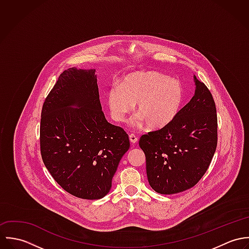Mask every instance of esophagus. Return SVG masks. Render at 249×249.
<instances>
[{
  "mask_svg": "<svg viewBox=\"0 0 249 249\" xmlns=\"http://www.w3.org/2000/svg\"><path fill=\"white\" fill-rule=\"evenodd\" d=\"M129 141L132 143H136L138 141V137L135 135V134H130L129 135Z\"/></svg>",
  "mask_w": 249,
  "mask_h": 249,
  "instance_id": "34e87169",
  "label": "esophagus"
}]
</instances>
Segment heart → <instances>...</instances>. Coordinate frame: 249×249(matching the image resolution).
<instances>
[{
    "label": "heart",
    "mask_w": 249,
    "mask_h": 249,
    "mask_svg": "<svg viewBox=\"0 0 249 249\" xmlns=\"http://www.w3.org/2000/svg\"><path fill=\"white\" fill-rule=\"evenodd\" d=\"M184 100L181 82L152 71H135L113 85L107 92V105L114 121L122 123L135 105L139 114L133 126L144 123L151 129L169 125L178 116Z\"/></svg>",
    "instance_id": "1"
}]
</instances>
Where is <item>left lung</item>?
<instances>
[{
    "label": "left lung",
    "mask_w": 249,
    "mask_h": 249,
    "mask_svg": "<svg viewBox=\"0 0 249 249\" xmlns=\"http://www.w3.org/2000/svg\"><path fill=\"white\" fill-rule=\"evenodd\" d=\"M194 81L195 95L176 119L139 141L148 183L162 195L194 187L208 170L216 148L217 120L212 94L195 74Z\"/></svg>",
    "instance_id": "left-lung-1"
}]
</instances>
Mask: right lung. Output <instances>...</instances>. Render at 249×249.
Returning <instances> with one entry per match:
<instances>
[{
  "mask_svg": "<svg viewBox=\"0 0 249 249\" xmlns=\"http://www.w3.org/2000/svg\"><path fill=\"white\" fill-rule=\"evenodd\" d=\"M95 71H63L45 100L40 124L41 155L52 177L69 194L91 200L109 193L130 146L125 131L105 117Z\"/></svg>",
  "mask_w": 249,
  "mask_h": 249,
  "instance_id": "obj_1",
  "label": "right lung"
}]
</instances>
